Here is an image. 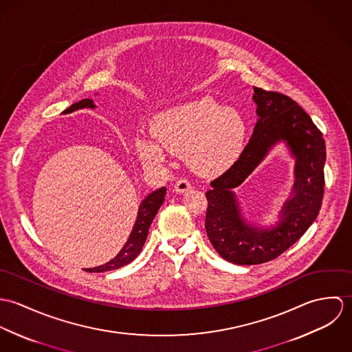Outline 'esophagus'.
Listing matches in <instances>:
<instances>
[{"label":"esophagus","mask_w":352,"mask_h":352,"mask_svg":"<svg viewBox=\"0 0 352 352\" xmlns=\"http://www.w3.org/2000/svg\"><path fill=\"white\" fill-rule=\"evenodd\" d=\"M191 188V183L187 179H179L175 183V191L177 194H184L186 191H188Z\"/></svg>","instance_id":"1"}]
</instances>
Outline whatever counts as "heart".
Instances as JSON below:
<instances>
[{"label":"heart","mask_w":352,"mask_h":352,"mask_svg":"<svg viewBox=\"0 0 352 352\" xmlns=\"http://www.w3.org/2000/svg\"><path fill=\"white\" fill-rule=\"evenodd\" d=\"M151 138L140 137L135 148L142 164L160 166L168 151L186 153L188 165L198 173H215L241 153L247 124L234 108L212 99L188 101L157 113L151 124Z\"/></svg>","instance_id":"b5f03b06"}]
</instances>
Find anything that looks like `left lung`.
Masks as SVG:
<instances>
[{
  "mask_svg": "<svg viewBox=\"0 0 352 352\" xmlns=\"http://www.w3.org/2000/svg\"><path fill=\"white\" fill-rule=\"evenodd\" d=\"M258 116L251 140L239 160L206 192V232L225 260L239 265L261 264L289 250L317 218L324 197L325 141L310 116L286 95L253 88ZM286 142L296 158V182L275 227L247 224L232 188L251 173L269 149Z\"/></svg>",
  "mask_w": 352,
  "mask_h": 352,
  "instance_id": "obj_1",
  "label": "left lung"
}]
</instances>
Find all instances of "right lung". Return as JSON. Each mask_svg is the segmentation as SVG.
Segmentation results:
<instances>
[{
  "instance_id": "add662e5",
  "label": "right lung",
  "mask_w": 352,
  "mask_h": 352,
  "mask_svg": "<svg viewBox=\"0 0 352 352\" xmlns=\"http://www.w3.org/2000/svg\"><path fill=\"white\" fill-rule=\"evenodd\" d=\"M95 102L91 99H82L78 102L72 104L69 108H66L62 113H70L74 112L77 109H82V108H95ZM166 194V188L162 187L157 191H153L149 194L142 203L140 204L138 208V214H137V219L134 223V228L129 236V240L126 241L124 247L120 250V252L111 258L108 263L99 265V267H94V268H87L85 271L88 272H105V271H112V270H118L122 268L124 265H127L129 263H131L138 254L142 251V247L146 241L148 233H149V228H151V222L158 211V208L161 207V204L164 203V197Z\"/></svg>"
}]
</instances>
